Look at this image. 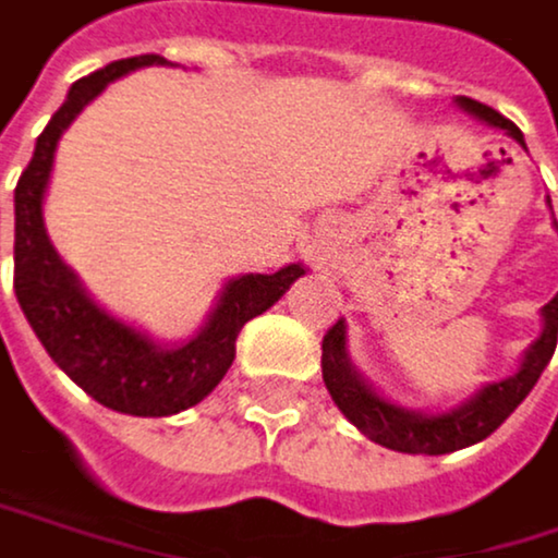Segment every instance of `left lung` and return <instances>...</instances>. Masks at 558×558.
<instances>
[{"label": "left lung", "mask_w": 558, "mask_h": 558, "mask_svg": "<svg viewBox=\"0 0 558 558\" xmlns=\"http://www.w3.org/2000/svg\"><path fill=\"white\" fill-rule=\"evenodd\" d=\"M456 106L485 126L506 130V136H512L525 149L522 130L512 120H506L502 113L492 110V106L475 102L469 96H459ZM556 338L558 294L543 307V331L525 348L515 375L482 385L475 395H469L462 404H456V409H448V412L404 409V404L385 398L378 388L364 381V375L354 368L351 354H348L344 317L325 335V344H320V375H325V385H328L335 404L341 409V415L361 435H368L372 441L391 448V452H404V456H448V452H459V448H469V445L488 438L519 409L522 398L535 388V381H539V375L546 372V364L556 351Z\"/></svg>", "instance_id": "obj_1"}]
</instances>
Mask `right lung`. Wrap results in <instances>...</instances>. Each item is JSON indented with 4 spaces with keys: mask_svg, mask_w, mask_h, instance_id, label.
<instances>
[{
    "mask_svg": "<svg viewBox=\"0 0 558 558\" xmlns=\"http://www.w3.org/2000/svg\"><path fill=\"white\" fill-rule=\"evenodd\" d=\"M163 62V56H133L76 80L66 102L39 133L33 160L15 183V298L29 328L89 398L140 418L177 415L204 401L233 364L241 328L281 301L298 277L307 274L304 264H288L274 274L230 277L201 331L167 344L99 307L73 267L62 264L43 220L59 136L113 80Z\"/></svg>",
    "mask_w": 558,
    "mask_h": 558,
    "instance_id": "1",
    "label": "right lung"
}]
</instances>
